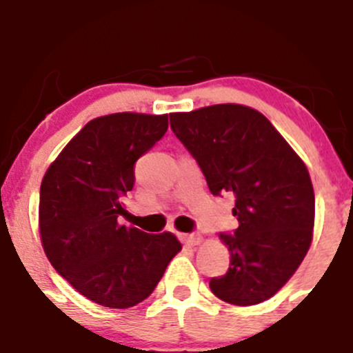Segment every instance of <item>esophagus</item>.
Segmentation results:
<instances>
[{
    "label": "esophagus",
    "instance_id": "esophagus-1",
    "mask_svg": "<svg viewBox=\"0 0 353 353\" xmlns=\"http://www.w3.org/2000/svg\"><path fill=\"white\" fill-rule=\"evenodd\" d=\"M181 239H183V243L186 244V246H196V244L202 243V237H200L199 234H183Z\"/></svg>",
    "mask_w": 353,
    "mask_h": 353
}]
</instances>
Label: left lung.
<instances>
[{"instance_id": "left-lung-1", "label": "left lung", "mask_w": 353, "mask_h": 353, "mask_svg": "<svg viewBox=\"0 0 353 353\" xmlns=\"http://www.w3.org/2000/svg\"><path fill=\"white\" fill-rule=\"evenodd\" d=\"M170 128L205 176L212 195L228 193L239 227L220 237L227 274L211 292L236 306L268 301L306 256L315 223L310 172L268 117L237 103L170 114Z\"/></svg>"}]
</instances>
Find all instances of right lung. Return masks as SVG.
<instances>
[{
	"label": "right lung",
	"instance_id": "1",
	"mask_svg": "<svg viewBox=\"0 0 353 353\" xmlns=\"http://www.w3.org/2000/svg\"><path fill=\"white\" fill-rule=\"evenodd\" d=\"M169 128V114L117 112L90 121L47 169L40 237L52 268L77 292L125 310L153 294L181 243L119 223L133 165Z\"/></svg>",
	"mask_w": 353,
	"mask_h": 353
}]
</instances>
